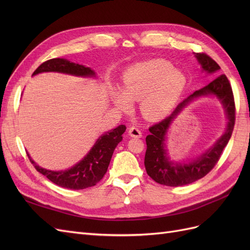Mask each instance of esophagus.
<instances>
[{
	"label": "esophagus",
	"instance_id": "esophagus-1",
	"mask_svg": "<svg viewBox=\"0 0 250 250\" xmlns=\"http://www.w3.org/2000/svg\"><path fill=\"white\" fill-rule=\"evenodd\" d=\"M128 133H129V135L132 138H141L142 137V131L137 126H130L129 128H128Z\"/></svg>",
	"mask_w": 250,
	"mask_h": 250
}]
</instances>
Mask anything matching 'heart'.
Instances as JSON below:
<instances>
[{"instance_id":"1","label":"heart","mask_w":250,"mask_h":250,"mask_svg":"<svg viewBox=\"0 0 250 250\" xmlns=\"http://www.w3.org/2000/svg\"><path fill=\"white\" fill-rule=\"evenodd\" d=\"M187 85V78L167 60L152 59L128 67L123 75V90L116 89L112 100L127 110L140 100V111L148 120L168 116Z\"/></svg>"}]
</instances>
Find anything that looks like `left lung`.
<instances>
[{
  "instance_id": "1",
  "label": "left lung",
  "mask_w": 250,
  "mask_h": 250,
  "mask_svg": "<svg viewBox=\"0 0 250 250\" xmlns=\"http://www.w3.org/2000/svg\"><path fill=\"white\" fill-rule=\"evenodd\" d=\"M196 57L206 72L217 73L220 70L219 64L206 53H197ZM208 94L217 95L224 104L227 116L229 119L226 133L213 148L191 163L174 164L170 162L165 153L163 142L170 122L188 102L197 96ZM234 121H236V105H234L231 85L228 77L224 74H221L213 81H210L208 85L195 90L191 96L179 103L169 117L149 127L150 133L146 138L147 149L145 162H144L147 174L157 184L169 187L186 186L204 177L213 170L218 161L220 160L223 150L231 137Z\"/></svg>"
}]
</instances>
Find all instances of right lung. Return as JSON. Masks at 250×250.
<instances>
[{
	"label": "right lung",
	"mask_w": 250,
	"mask_h": 250,
	"mask_svg": "<svg viewBox=\"0 0 250 250\" xmlns=\"http://www.w3.org/2000/svg\"><path fill=\"white\" fill-rule=\"evenodd\" d=\"M42 72H59L76 75V76H94L95 75L94 71L89 67L70 62L69 60L62 58H53L42 62L34 71L33 75ZM125 130L126 126L120 125L102 135L100 139H98L88 154L71 169L64 171H50L41 168L29 157L30 162L33 164L36 171L42 173L53 184L59 187L71 188V190H82V188L94 187L106 173L113 151L118 144L122 141V134Z\"/></svg>",
	"instance_id": "add662e5"
}]
</instances>
